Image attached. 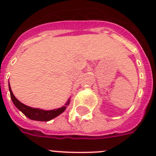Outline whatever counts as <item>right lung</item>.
Listing matches in <instances>:
<instances>
[{
    "mask_svg": "<svg viewBox=\"0 0 156 156\" xmlns=\"http://www.w3.org/2000/svg\"><path fill=\"white\" fill-rule=\"evenodd\" d=\"M9 91H10L11 98H12L14 105L16 106V108L19 110H20L26 116L28 117L29 119H33V120L44 121H44L45 122H46V121H49L51 120V119L57 117L58 115H59L61 113H62L66 108V106H64V107H62V108H58V109L51 110V111H44V110L39 109V108H31V107H29V106L26 105L20 102V101L14 96L13 93H12V89H11L10 84H9ZM69 101L70 100L69 99L67 103L66 104V105H69Z\"/></svg>",
    "mask_w": 156,
    "mask_h": 156,
    "instance_id": "1",
    "label": "right lung"
}]
</instances>
